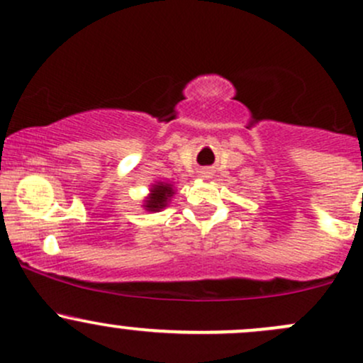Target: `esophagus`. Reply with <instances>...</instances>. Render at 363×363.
<instances>
[{
    "label": "esophagus",
    "instance_id": "obj_1",
    "mask_svg": "<svg viewBox=\"0 0 363 363\" xmlns=\"http://www.w3.org/2000/svg\"><path fill=\"white\" fill-rule=\"evenodd\" d=\"M204 174H206V173H204ZM206 178H208V177H206Z\"/></svg>",
    "mask_w": 363,
    "mask_h": 363
}]
</instances>
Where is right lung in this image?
Here are the masks:
<instances>
[{
  "label": "right lung",
  "instance_id": "right-lung-1",
  "mask_svg": "<svg viewBox=\"0 0 363 363\" xmlns=\"http://www.w3.org/2000/svg\"><path fill=\"white\" fill-rule=\"evenodd\" d=\"M173 194L174 190L171 183H164V182L154 183L150 189L149 197H147L145 204H143V208H145L147 211H161V209L166 208L167 202L171 201Z\"/></svg>",
  "mask_w": 363,
  "mask_h": 363
}]
</instances>
